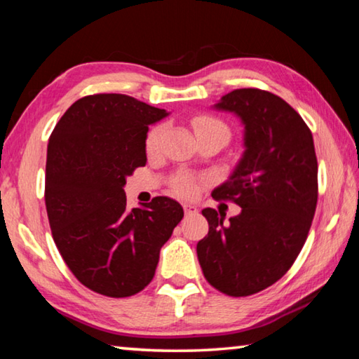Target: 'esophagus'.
I'll use <instances>...</instances> for the list:
<instances>
[{"label":"esophagus","instance_id":"esophagus-1","mask_svg":"<svg viewBox=\"0 0 359 359\" xmlns=\"http://www.w3.org/2000/svg\"><path fill=\"white\" fill-rule=\"evenodd\" d=\"M184 212H185V215H194V214H198V209H196V205H193V204H184Z\"/></svg>","mask_w":359,"mask_h":359}]
</instances>
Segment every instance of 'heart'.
Listing matches in <instances>:
<instances>
[{
	"instance_id": "b5f03b06",
	"label": "heart",
	"mask_w": 359,
	"mask_h": 359,
	"mask_svg": "<svg viewBox=\"0 0 359 359\" xmlns=\"http://www.w3.org/2000/svg\"><path fill=\"white\" fill-rule=\"evenodd\" d=\"M193 126L196 130L198 136H209V135H218L223 136L226 139V142L231 137V128L228 126L226 121H223L222 118L214 117V115H198L193 120ZM166 135V125H155L147 133V137H145V151H147L149 156H155L160 154L161 145H163V139H165ZM198 185L199 180L193 175H177L172 180V191L175 194H179L182 198H193L198 191Z\"/></svg>"
}]
</instances>
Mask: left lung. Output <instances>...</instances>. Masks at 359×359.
Returning <instances> with one entry per match:
<instances>
[{
    "label": "left lung",
    "mask_w": 359,
    "mask_h": 359,
    "mask_svg": "<svg viewBox=\"0 0 359 359\" xmlns=\"http://www.w3.org/2000/svg\"><path fill=\"white\" fill-rule=\"evenodd\" d=\"M215 107L244 121L247 149L212 196L242 210L224 224L215 209H204L209 233L196 253L212 287L244 297L280 280L302 250L317 209L318 163L311 128L280 96L238 88Z\"/></svg>",
    "instance_id": "1"
}]
</instances>
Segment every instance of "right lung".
<instances>
[{"label": "right lung", "instance_id": "obj_1", "mask_svg": "<svg viewBox=\"0 0 359 359\" xmlns=\"http://www.w3.org/2000/svg\"><path fill=\"white\" fill-rule=\"evenodd\" d=\"M165 109L128 95L77 100L47 145L46 209L52 238L83 287L128 297L151 282L161 247L184 218L182 205L156 196L126 209V177L145 166L149 125Z\"/></svg>", "mask_w": 359, "mask_h": 359}]
</instances>
